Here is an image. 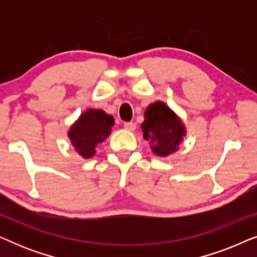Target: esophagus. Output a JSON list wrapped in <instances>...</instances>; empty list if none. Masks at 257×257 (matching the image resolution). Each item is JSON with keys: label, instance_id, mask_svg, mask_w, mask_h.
I'll list each match as a JSON object with an SVG mask.
<instances>
[{"label": "esophagus", "instance_id": "esophagus-1", "mask_svg": "<svg viewBox=\"0 0 257 257\" xmlns=\"http://www.w3.org/2000/svg\"><path fill=\"white\" fill-rule=\"evenodd\" d=\"M124 127L127 130V131H135L136 127H137V125H136V122L130 121V122H125Z\"/></svg>", "mask_w": 257, "mask_h": 257}]
</instances>
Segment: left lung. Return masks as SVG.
Wrapping results in <instances>:
<instances>
[{
  "label": "left lung",
  "mask_w": 257,
  "mask_h": 257,
  "mask_svg": "<svg viewBox=\"0 0 257 257\" xmlns=\"http://www.w3.org/2000/svg\"><path fill=\"white\" fill-rule=\"evenodd\" d=\"M142 131L152 152L158 157H168L177 152L187 135L181 118L161 100L147 106Z\"/></svg>",
  "instance_id": "obj_1"
}]
</instances>
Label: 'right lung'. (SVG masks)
<instances>
[{"label": "right lung", "instance_id": "1", "mask_svg": "<svg viewBox=\"0 0 257 257\" xmlns=\"http://www.w3.org/2000/svg\"><path fill=\"white\" fill-rule=\"evenodd\" d=\"M114 118L100 108H87L70 126L68 138L73 149L84 159L96 154L99 146L112 132Z\"/></svg>", "mask_w": 257, "mask_h": 257}]
</instances>
